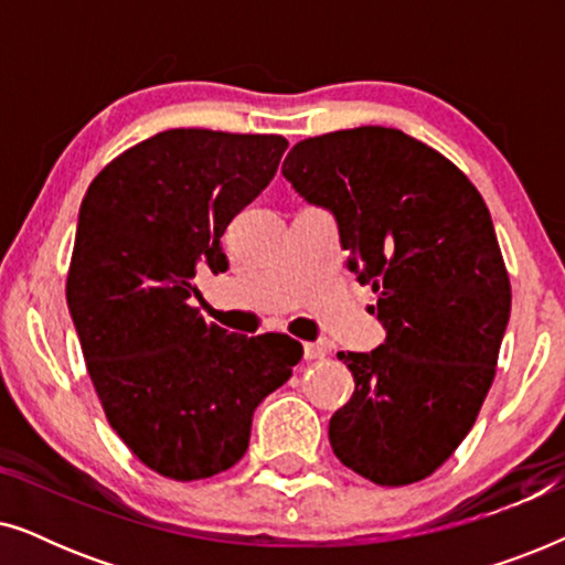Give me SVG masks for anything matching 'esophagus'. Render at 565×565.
<instances>
[{
	"label": "esophagus",
	"instance_id": "esophagus-1",
	"mask_svg": "<svg viewBox=\"0 0 565 565\" xmlns=\"http://www.w3.org/2000/svg\"><path fill=\"white\" fill-rule=\"evenodd\" d=\"M303 354H306L308 362H311V360H323L329 354V347L323 344V342H308V344H303Z\"/></svg>",
	"mask_w": 565,
	"mask_h": 565
}]
</instances>
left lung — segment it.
<instances>
[{
  "label": "left lung",
  "mask_w": 565,
  "mask_h": 565,
  "mask_svg": "<svg viewBox=\"0 0 565 565\" xmlns=\"http://www.w3.org/2000/svg\"><path fill=\"white\" fill-rule=\"evenodd\" d=\"M282 174L334 213L385 329L373 352L337 354L354 393L331 416V450L377 486L422 481L458 450L497 375L512 285L489 207L450 159L396 128L306 138Z\"/></svg>",
  "instance_id": "obj_1"
}]
</instances>
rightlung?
Masks as SVG:
<instances>
[{
	"label": "right lung",
	"instance_id": "add662e5",
	"mask_svg": "<svg viewBox=\"0 0 565 565\" xmlns=\"http://www.w3.org/2000/svg\"><path fill=\"white\" fill-rule=\"evenodd\" d=\"M282 136L172 128L113 159L79 207L66 303L107 422L174 481L228 470L252 416L303 358L285 334L205 323L195 275L228 267L223 231L277 172Z\"/></svg>",
	"mask_w": 565,
	"mask_h": 565
}]
</instances>
